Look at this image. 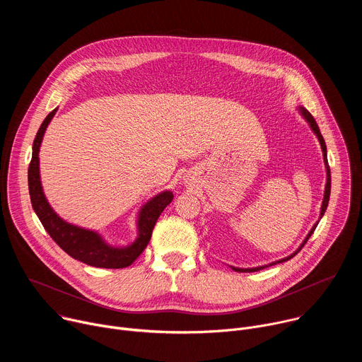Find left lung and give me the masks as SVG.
I'll return each instance as SVG.
<instances>
[{"mask_svg": "<svg viewBox=\"0 0 362 362\" xmlns=\"http://www.w3.org/2000/svg\"><path fill=\"white\" fill-rule=\"evenodd\" d=\"M299 109V112H300V115L303 116V119L308 122V124H309V127L313 129V132L317 134V137H318V140H320V143H321V148H322V156H324V163H325V169H327V185H325V193H324V200H322V206H321V215H320V221H321V218L324 216V214H325V211H327V206H328V202H329V194H331V172H329V165H328V159H327V144H325V140H324V137H322V134H321V132H320V127H318V124H317V122H315V119L313 117V115L309 113L306 109H303V107H298ZM318 221V222H320ZM318 222L313 226V229L309 230V233L306 235V238L303 239V242L300 243V246L292 253V255H289V256H286V257H284V259H279V261H276V262H272V264H269V265H264V267H257V268H235V267H230L233 271H236V272H256V271H261V269H264V268H268V267H272V265H276V264H282V262H286V261H289L291 257H293L302 247H303V245L308 242V239L311 238V235L314 233V230L317 229V226H318Z\"/></svg>", "mask_w": 362, "mask_h": 362, "instance_id": "left-lung-1", "label": "left lung"}]
</instances>
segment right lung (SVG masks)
<instances>
[{
  "label": "right lung",
  "mask_w": 362,
  "mask_h": 362,
  "mask_svg": "<svg viewBox=\"0 0 362 362\" xmlns=\"http://www.w3.org/2000/svg\"><path fill=\"white\" fill-rule=\"evenodd\" d=\"M57 109L51 112L40 126L33 143V158L28 168V190L33 209L40 222L53 240L74 259L95 268L120 269L130 267L140 253L146 249L154 225L165 211L166 206L173 200V193L165 190L153 196L139 212L137 218V238L132 245L116 247L109 245L94 230L71 225L62 219L47 202L41 180H40V159L38 151L51 119L54 117Z\"/></svg>",
  "instance_id": "1"
}]
</instances>
